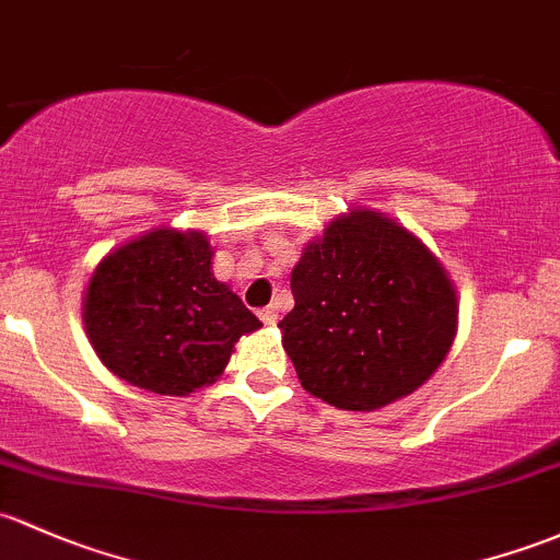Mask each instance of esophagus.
I'll list each match as a JSON object with an SVG mask.
<instances>
[{"instance_id":"obj_1","label":"esophagus","mask_w":560,"mask_h":560,"mask_svg":"<svg viewBox=\"0 0 560 560\" xmlns=\"http://www.w3.org/2000/svg\"><path fill=\"white\" fill-rule=\"evenodd\" d=\"M260 319L265 325H276V322H279V308H276V305H268V308L260 311Z\"/></svg>"}]
</instances>
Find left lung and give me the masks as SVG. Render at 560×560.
I'll use <instances>...</instances> for the list:
<instances>
[{
    "mask_svg": "<svg viewBox=\"0 0 560 560\" xmlns=\"http://www.w3.org/2000/svg\"><path fill=\"white\" fill-rule=\"evenodd\" d=\"M281 343L308 394L340 410L408 397L443 364L458 300L438 257L370 209L340 214L292 270Z\"/></svg>",
    "mask_w": 560,
    "mask_h": 560,
    "instance_id": "obj_1",
    "label": "left lung"
}]
</instances>
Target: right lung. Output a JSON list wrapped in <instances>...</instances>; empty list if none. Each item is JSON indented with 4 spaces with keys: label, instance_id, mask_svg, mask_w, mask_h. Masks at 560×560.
Listing matches in <instances>:
<instances>
[{
    "label": "right lung",
    "instance_id": "add662e5",
    "mask_svg": "<svg viewBox=\"0 0 560 560\" xmlns=\"http://www.w3.org/2000/svg\"><path fill=\"white\" fill-rule=\"evenodd\" d=\"M201 231L155 228L109 252L82 305L88 340L117 378L168 397L214 384L260 319L211 273Z\"/></svg>",
    "mask_w": 560,
    "mask_h": 560
}]
</instances>
